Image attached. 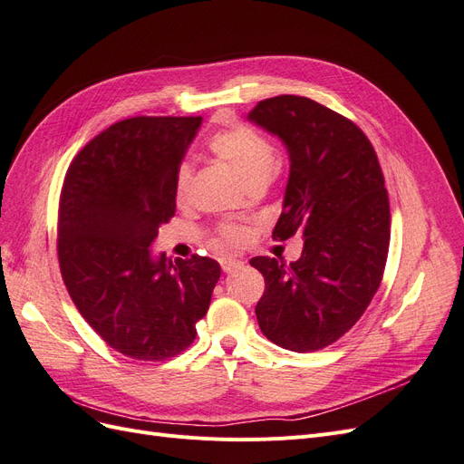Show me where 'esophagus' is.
Here are the masks:
<instances>
[{
  "label": "esophagus",
  "mask_w": 464,
  "mask_h": 464,
  "mask_svg": "<svg viewBox=\"0 0 464 464\" xmlns=\"http://www.w3.org/2000/svg\"><path fill=\"white\" fill-rule=\"evenodd\" d=\"M219 264H221V270L226 274H231L233 270H237V267L243 266L241 260H235V258H223Z\"/></svg>",
  "instance_id": "esophagus-1"
}]
</instances>
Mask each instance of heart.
Wrapping results in <instances>:
<instances>
[{"label":"heart","instance_id":"heart-1","mask_svg":"<svg viewBox=\"0 0 464 464\" xmlns=\"http://www.w3.org/2000/svg\"><path fill=\"white\" fill-rule=\"evenodd\" d=\"M212 154L219 160L227 161L229 166L241 175L250 187H256L267 181L274 163L276 148L264 134L246 125H235L229 129L218 130L208 142ZM192 163L183 161L175 175V200L181 204L187 200L192 183ZM246 238V229L233 221H221L214 231L212 246L214 248H235Z\"/></svg>","mask_w":464,"mask_h":464}]
</instances>
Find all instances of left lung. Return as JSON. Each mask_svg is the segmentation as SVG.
I'll return each instance as SVG.
<instances>
[{"mask_svg": "<svg viewBox=\"0 0 464 464\" xmlns=\"http://www.w3.org/2000/svg\"><path fill=\"white\" fill-rule=\"evenodd\" d=\"M248 119L277 134L291 160L272 237H304L289 266L250 260L266 281L258 325L283 349L320 351L361 320L383 277L392 214L380 161L351 119L304 96L262 100Z\"/></svg>", "mask_w": 464, "mask_h": 464, "instance_id": "1", "label": "left lung"}]
</instances>
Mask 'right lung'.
Listing matches in <instances>:
<instances>
[{"label":"right lung","mask_w":464,"mask_h":464,"mask_svg":"<svg viewBox=\"0 0 464 464\" xmlns=\"http://www.w3.org/2000/svg\"><path fill=\"white\" fill-rule=\"evenodd\" d=\"M202 117L117 121L72 158L59 194L57 258L74 306L111 349L161 362L197 337L219 264H175L150 245L175 216V175Z\"/></svg>","instance_id":"obj_1"}]
</instances>
